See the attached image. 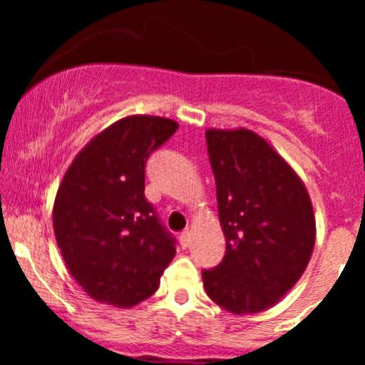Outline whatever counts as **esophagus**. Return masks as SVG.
Returning <instances> with one entry per match:
<instances>
[{
	"label": "esophagus",
	"mask_w": 365,
	"mask_h": 365,
	"mask_svg": "<svg viewBox=\"0 0 365 365\" xmlns=\"http://www.w3.org/2000/svg\"><path fill=\"white\" fill-rule=\"evenodd\" d=\"M190 230H185V232L180 233V245L183 247V249H187V247H190Z\"/></svg>",
	"instance_id": "esophagus-1"
}]
</instances>
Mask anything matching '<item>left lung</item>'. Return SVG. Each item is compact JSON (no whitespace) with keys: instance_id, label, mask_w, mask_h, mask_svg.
I'll list each match as a JSON object with an SVG mask.
<instances>
[{"instance_id":"left-lung-1","label":"left lung","mask_w":365,"mask_h":365,"mask_svg":"<svg viewBox=\"0 0 365 365\" xmlns=\"http://www.w3.org/2000/svg\"><path fill=\"white\" fill-rule=\"evenodd\" d=\"M206 142L226 252L202 271L204 288L225 311L262 312L307 267L316 242L311 197L292 166L252 130L209 128Z\"/></svg>"}]
</instances>
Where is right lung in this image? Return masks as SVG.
<instances>
[{
	"label": "right lung",
	"mask_w": 365,
	"mask_h": 365,
	"mask_svg": "<svg viewBox=\"0 0 365 365\" xmlns=\"http://www.w3.org/2000/svg\"><path fill=\"white\" fill-rule=\"evenodd\" d=\"M170 118L133 115L104 128L66 170L53 206L56 244L91 299L128 309L153 295L175 238L145 200V163L177 132Z\"/></svg>",
	"instance_id": "add662e5"
}]
</instances>
